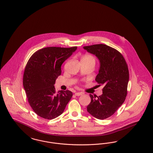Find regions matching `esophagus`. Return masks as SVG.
Masks as SVG:
<instances>
[{
  "instance_id": "34e87169",
  "label": "esophagus",
  "mask_w": 153,
  "mask_h": 153,
  "mask_svg": "<svg viewBox=\"0 0 153 153\" xmlns=\"http://www.w3.org/2000/svg\"><path fill=\"white\" fill-rule=\"evenodd\" d=\"M82 94H82V92H76V93H75V95H76V96H77V97L81 96Z\"/></svg>"
}]
</instances>
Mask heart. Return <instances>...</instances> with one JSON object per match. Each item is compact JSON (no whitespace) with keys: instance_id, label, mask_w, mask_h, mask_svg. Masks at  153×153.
Here are the masks:
<instances>
[{"instance_id":"1","label":"heart","mask_w":153,"mask_h":153,"mask_svg":"<svg viewBox=\"0 0 153 153\" xmlns=\"http://www.w3.org/2000/svg\"><path fill=\"white\" fill-rule=\"evenodd\" d=\"M81 60H84V61H93L95 63V58L92 56L88 54H86L85 55H84L82 58Z\"/></svg>"}]
</instances>
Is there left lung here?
Returning a JSON list of instances; mask_svg holds the SVG:
<instances>
[{"label":"left lung","mask_w":153,"mask_h":153,"mask_svg":"<svg viewBox=\"0 0 153 153\" xmlns=\"http://www.w3.org/2000/svg\"><path fill=\"white\" fill-rule=\"evenodd\" d=\"M87 52L95 55L100 62L95 81L103 85L99 97L90 94L87 111L99 120L112 116L126 100L129 81V71L126 60L117 50L103 44L84 46Z\"/></svg>","instance_id":"8db88e82"}]
</instances>
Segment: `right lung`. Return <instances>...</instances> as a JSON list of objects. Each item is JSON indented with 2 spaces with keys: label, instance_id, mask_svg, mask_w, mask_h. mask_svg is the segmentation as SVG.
I'll return each mask as SVG.
<instances>
[{
  "label": "right lung",
  "instance_id": "right-lung-1",
  "mask_svg": "<svg viewBox=\"0 0 153 153\" xmlns=\"http://www.w3.org/2000/svg\"><path fill=\"white\" fill-rule=\"evenodd\" d=\"M77 47H45L28 60L23 76L27 100L39 116L52 120L60 116L73 96L71 91H55L54 84L61 74V65Z\"/></svg>",
  "mask_w": 153,
  "mask_h": 153
}]
</instances>
